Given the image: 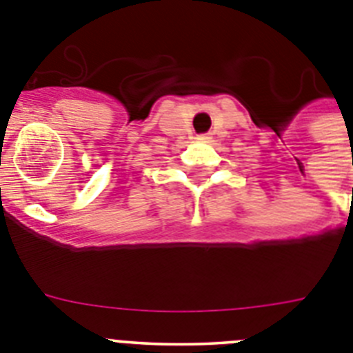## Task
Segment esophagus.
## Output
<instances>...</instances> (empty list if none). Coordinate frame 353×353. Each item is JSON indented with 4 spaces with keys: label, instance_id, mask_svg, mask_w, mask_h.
<instances>
[{
    "label": "esophagus",
    "instance_id": "esophagus-1",
    "mask_svg": "<svg viewBox=\"0 0 353 353\" xmlns=\"http://www.w3.org/2000/svg\"><path fill=\"white\" fill-rule=\"evenodd\" d=\"M196 139H198V141H207L208 136H207V134H201V136H198V138H196Z\"/></svg>",
    "mask_w": 353,
    "mask_h": 353
}]
</instances>
